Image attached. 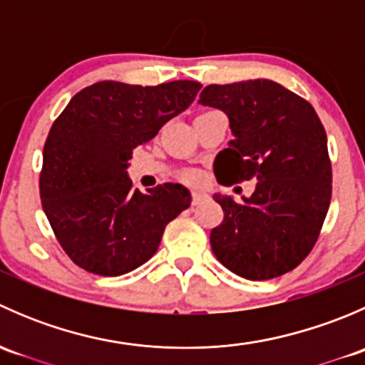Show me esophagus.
<instances>
[{"instance_id":"esophagus-1","label":"esophagus","mask_w":365,"mask_h":365,"mask_svg":"<svg viewBox=\"0 0 365 365\" xmlns=\"http://www.w3.org/2000/svg\"><path fill=\"white\" fill-rule=\"evenodd\" d=\"M206 197V194L203 192V190H192V205H200L201 201H203Z\"/></svg>"}]
</instances>
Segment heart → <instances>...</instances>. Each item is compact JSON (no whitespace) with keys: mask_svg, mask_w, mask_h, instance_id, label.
Listing matches in <instances>:
<instances>
[{"mask_svg":"<svg viewBox=\"0 0 365 365\" xmlns=\"http://www.w3.org/2000/svg\"><path fill=\"white\" fill-rule=\"evenodd\" d=\"M189 180H197L196 175H189Z\"/></svg>","mask_w":365,"mask_h":365,"instance_id":"b5f03b06","label":"heart"}]
</instances>
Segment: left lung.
I'll return each instance as SVG.
<instances>
[{
	"label": "left lung",
	"mask_w": 365,
	"mask_h": 365,
	"mask_svg": "<svg viewBox=\"0 0 365 365\" xmlns=\"http://www.w3.org/2000/svg\"><path fill=\"white\" fill-rule=\"evenodd\" d=\"M197 102L230 118L233 139L213 162L217 180L257 182L242 201L213 196L224 210L210 233L213 254L251 281L293 270L314 247L332 197L327 134L314 108L270 79L210 84Z\"/></svg>",
	"instance_id": "1"
}]
</instances>
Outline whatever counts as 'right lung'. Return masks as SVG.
<instances>
[{
  "label": "right lung",
  "instance_id": "1",
  "mask_svg": "<svg viewBox=\"0 0 365 365\" xmlns=\"http://www.w3.org/2000/svg\"><path fill=\"white\" fill-rule=\"evenodd\" d=\"M201 84L139 86L101 81L70 98L43 146L40 200L70 259L106 277L141 267L159 249L168 222L190 206L180 183L132 189V150L185 111Z\"/></svg>",
  "mask_w": 365,
  "mask_h": 365
}]
</instances>
